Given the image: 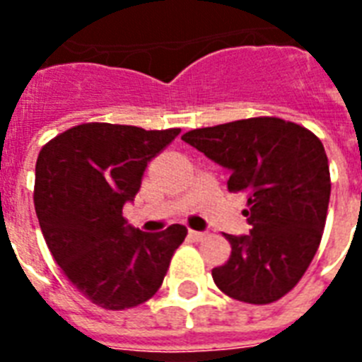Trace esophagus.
Wrapping results in <instances>:
<instances>
[{"label":"esophagus","instance_id":"1","mask_svg":"<svg viewBox=\"0 0 362 362\" xmlns=\"http://www.w3.org/2000/svg\"><path fill=\"white\" fill-rule=\"evenodd\" d=\"M189 238H192V240H195V242H199V240H204V238H206V233L204 231H189Z\"/></svg>","mask_w":362,"mask_h":362}]
</instances>
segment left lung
<instances>
[{"mask_svg":"<svg viewBox=\"0 0 362 362\" xmlns=\"http://www.w3.org/2000/svg\"><path fill=\"white\" fill-rule=\"evenodd\" d=\"M182 141L226 167L246 193L250 235H226L231 255L212 269L231 298L270 304L297 286L320 247L331 197L325 148L306 127L274 116L192 129Z\"/></svg>","mask_w":362,"mask_h":362,"instance_id":"8db88e82","label":"left lung"}]
</instances>
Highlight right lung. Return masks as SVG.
<instances>
[{
  "label": "right lung",
  "mask_w": 362,
  "mask_h": 362,
  "mask_svg": "<svg viewBox=\"0 0 362 362\" xmlns=\"http://www.w3.org/2000/svg\"><path fill=\"white\" fill-rule=\"evenodd\" d=\"M178 133L92 122L59 133L39 152L33 203L42 237L71 284L101 308L152 298L186 238L180 223L144 233L122 216L148 161Z\"/></svg>",
  "instance_id": "obj_1"
}]
</instances>
